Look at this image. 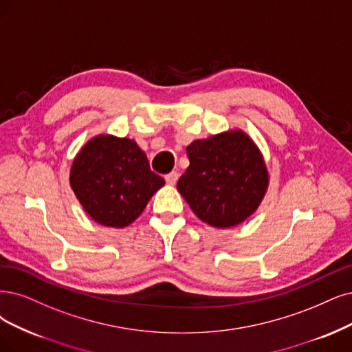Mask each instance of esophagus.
<instances>
[{
  "label": "esophagus",
  "instance_id": "obj_1",
  "mask_svg": "<svg viewBox=\"0 0 352 352\" xmlns=\"http://www.w3.org/2000/svg\"><path fill=\"white\" fill-rule=\"evenodd\" d=\"M178 173L177 171H173V173H169V174H166L165 175V181L166 183L169 184V186H174L175 183H177V179H178Z\"/></svg>",
  "mask_w": 352,
  "mask_h": 352
}]
</instances>
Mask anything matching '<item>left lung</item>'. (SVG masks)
<instances>
[{
    "label": "left lung",
    "mask_w": 352,
    "mask_h": 352,
    "mask_svg": "<svg viewBox=\"0 0 352 352\" xmlns=\"http://www.w3.org/2000/svg\"><path fill=\"white\" fill-rule=\"evenodd\" d=\"M190 166L177 188L203 222L230 228L248 219L264 199L268 173L263 155L241 130L194 140Z\"/></svg>",
    "instance_id": "1"
}]
</instances>
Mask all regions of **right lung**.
<instances>
[{"mask_svg": "<svg viewBox=\"0 0 352 352\" xmlns=\"http://www.w3.org/2000/svg\"><path fill=\"white\" fill-rule=\"evenodd\" d=\"M71 187L97 223L124 228L136 220L165 181L151 171L145 152L132 139L102 135L76 155Z\"/></svg>", "mask_w": 352, "mask_h": 352, "instance_id": "add662e5", "label": "right lung"}]
</instances>
